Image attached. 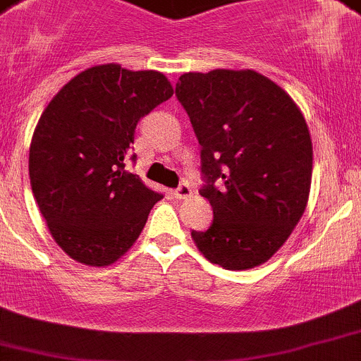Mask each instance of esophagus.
<instances>
[{
	"mask_svg": "<svg viewBox=\"0 0 361 361\" xmlns=\"http://www.w3.org/2000/svg\"><path fill=\"white\" fill-rule=\"evenodd\" d=\"M190 195H191V188L188 186L186 183H183L180 186L177 188V190L173 191L175 198H186V197H190Z\"/></svg>",
	"mask_w": 361,
	"mask_h": 361,
	"instance_id": "34e87169",
	"label": "esophagus"
}]
</instances>
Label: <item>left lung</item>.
I'll return each mask as SVG.
<instances>
[{
	"label": "left lung",
	"mask_w": 361,
	"mask_h": 361,
	"mask_svg": "<svg viewBox=\"0 0 361 361\" xmlns=\"http://www.w3.org/2000/svg\"><path fill=\"white\" fill-rule=\"evenodd\" d=\"M202 147L213 224L195 245L226 270L269 261L299 224L310 197L313 145L295 102L252 69L184 73L175 87Z\"/></svg>",
	"instance_id": "8db88e82"
}]
</instances>
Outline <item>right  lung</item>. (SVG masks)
I'll list each match as a JSON object with an SVG mask.
<instances>
[{
    "mask_svg": "<svg viewBox=\"0 0 361 361\" xmlns=\"http://www.w3.org/2000/svg\"><path fill=\"white\" fill-rule=\"evenodd\" d=\"M171 94L163 73L102 64L71 78L41 114L30 143V184L71 259L107 267L140 238L163 195L125 170V159L137 121Z\"/></svg>",
    "mask_w": 361,
    "mask_h": 361,
    "instance_id": "add662e5",
    "label": "right lung"
}]
</instances>
